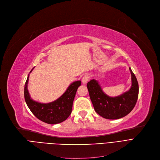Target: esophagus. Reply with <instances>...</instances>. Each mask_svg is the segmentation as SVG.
Wrapping results in <instances>:
<instances>
[{
    "mask_svg": "<svg viewBox=\"0 0 160 160\" xmlns=\"http://www.w3.org/2000/svg\"><path fill=\"white\" fill-rule=\"evenodd\" d=\"M89 78H90V77H89L88 74L84 75L83 77V78H82V83H84V84H85V83H86L89 81Z\"/></svg>",
    "mask_w": 160,
    "mask_h": 160,
    "instance_id": "esophagus-1",
    "label": "esophagus"
}]
</instances>
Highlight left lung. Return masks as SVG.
I'll return each mask as SVG.
<instances>
[{"label":"left lung","instance_id":"obj_1","mask_svg":"<svg viewBox=\"0 0 160 160\" xmlns=\"http://www.w3.org/2000/svg\"><path fill=\"white\" fill-rule=\"evenodd\" d=\"M132 86L129 91L116 97L106 95L97 81L93 79L87 84L89 97L95 112L105 119H118L127 115L135 107L139 94V85L131 69Z\"/></svg>","mask_w":160,"mask_h":160}]
</instances>
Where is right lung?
<instances>
[{
	"label": "right lung",
	"mask_w": 160,
	"mask_h": 160,
	"mask_svg": "<svg viewBox=\"0 0 160 160\" xmlns=\"http://www.w3.org/2000/svg\"><path fill=\"white\" fill-rule=\"evenodd\" d=\"M33 68L31 70L32 71ZM29 74L24 85V99L28 108L38 119L44 122L55 124L65 121L72 112L73 100L78 87L81 85V81L72 83L67 89L65 93L54 101L43 104L33 100L28 91V82Z\"/></svg>",
	"instance_id": "add662e5"
}]
</instances>
